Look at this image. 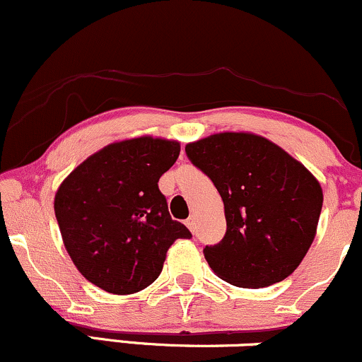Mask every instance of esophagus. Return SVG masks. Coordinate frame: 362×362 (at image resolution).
Instances as JSON below:
<instances>
[{
	"label": "esophagus",
	"mask_w": 362,
	"mask_h": 362,
	"mask_svg": "<svg viewBox=\"0 0 362 362\" xmlns=\"http://www.w3.org/2000/svg\"><path fill=\"white\" fill-rule=\"evenodd\" d=\"M185 225L189 226L190 232H192V233L196 232V216H194V214H192V216H189V220L185 221Z\"/></svg>",
	"instance_id": "34e87169"
}]
</instances>
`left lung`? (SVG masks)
<instances>
[{"label":"left lung","mask_w":362,"mask_h":362,"mask_svg":"<svg viewBox=\"0 0 362 362\" xmlns=\"http://www.w3.org/2000/svg\"><path fill=\"white\" fill-rule=\"evenodd\" d=\"M225 204L226 232L204 257L221 280L261 288L285 280L316 235L323 190L280 146L247 132L214 134L185 146Z\"/></svg>","instance_id":"1"}]
</instances>
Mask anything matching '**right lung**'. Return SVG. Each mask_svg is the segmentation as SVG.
I'll return each instance as SVG.
<instances>
[{"label": "right lung", "instance_id": "obj_1", "mask_svg": "<svg viewBox=\"0 0 362 362\" xmlns=\"http://www.w3.org/2000/svg\"><path fill=\"white\" fill-rule=\"evenodd\" d=\"M180 154L149 136L113 142L77 166L54 196L63 244L84 278L117 296L149 287L166 251L192 233L172 220L158 182Z\"/></svg>", "mask_w": 362, "mask_h": 362}]
</instances>
